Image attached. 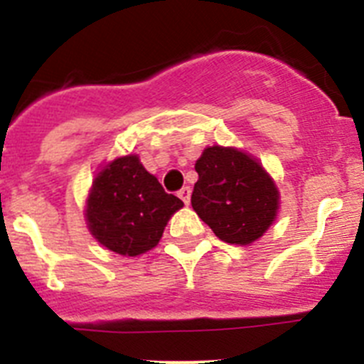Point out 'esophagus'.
I'll list each match as a JSON object with an SVG mask.
<instances>
[{
	"instance_id": "obj_1",
	"label": "esophagus",
	"mask_w": 364,
	"mask_h": 364,
	"mask_svg": "<svg viewBox=\"0 0 364 364\" xmlns=\"http://www.w3.org/2000/svg\"><path fill=\"white\" fill-rule=\"evenodd\" d=\"M178 197L182 198V202H184L186 205L189 204V200H191V188L189 186H186V188H182L178 191Z\"/></svg>"
}]
</instances>
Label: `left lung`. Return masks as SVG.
I'll return each instance as SVG.
<instances>
[{
    "label": "left lung",
    "instance_id": "left-lung-1",
    "mask_svg": "<svg viewBox=\"0 0 364 364\" xmlns=\"http://www.w3.org/2000/svg\"><path fill=\"white\" fill-rule=\"evenodd\" d=\"M193 210L228 244L247 246L268 231L279 211V189L262 164L237 147L211 146L195 164Z\"/></svg>",
    "mask_w": 364,
    "mask_h": 364
}]
</instances>
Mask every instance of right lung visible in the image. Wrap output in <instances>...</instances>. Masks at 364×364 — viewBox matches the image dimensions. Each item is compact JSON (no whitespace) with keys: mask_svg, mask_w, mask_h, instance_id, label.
<instances>
[{"mask_svg":"<svg viewBox=\"0 0 364 364\" xmlns=\"http://www.w3.org/2000/svg\"><path fill=\"white\" fill-rule=\"evenodd\" d=\"M184 205L164 191L138 154L118 156L95 175L85 200V220L102 246L124 257L153 250L167 222Z\"/></svg>","mask_w":364,"mask_h":364,"instance_id":"1","label":"right lung"}]
</instances>
